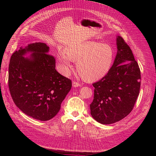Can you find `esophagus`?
Instances as JSON below:
<instances>
[{"instance_id":"obj_1","label":"esophagus","mask_w":156,"mask_h":156,"mask_svg":"<svg viewBox=\"0 0 156 156\" xmlns=\"http://www.w3.org/2000/svg\"><path fill=\"white\" fill-rule=\"evenodd\" d=\"M80 84L78 82H76V81H73V87H80Z\"/></svg>"}]
</instances>
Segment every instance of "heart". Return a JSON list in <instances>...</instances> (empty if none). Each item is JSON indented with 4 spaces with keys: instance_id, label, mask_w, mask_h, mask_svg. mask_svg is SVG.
Wrapping results in <instances>:
<instances>
[{
    "instance_id": "heart-1",
    "label": "heart",
    "mask_w": 156,
    "mask_h": 156,
    "mask_svg": "<svg viewBox=\"0 0 156 156\" xmlns=\"http://www.w3.org/2000/svg\"><path fill=\"white\" fill-rule=\"evenodd\" d=\"M114 58L112 47L105 44L88 41L60 51L57 55L62 71L65 75L71 67V61L76 62L79 73L85 80L97 81L105 76L110 71Z\"/></svg>"
}]
</instances>
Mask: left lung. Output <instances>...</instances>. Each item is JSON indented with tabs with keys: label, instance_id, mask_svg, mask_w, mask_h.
Listing matches in <instances>:
<instances>
[{
	"label": "left lung",
	"instance_id": "left-lung-1",
	"mask_svg": "<svg viewBox=\"0 0 156 156\" xmlns=\"http://www.w3.org/2000/svg\"><path fill=\"white\" fill-rule=\"evenodd\" d=\"M116 42L118 52L110 71L92 84L95 88L90 113L103 125L114 123L128 116L140 92V70L133 52L121 37H117Z\"/></svg>",
	"mask_w": 156,
	"mask_h": 156
}]
</instances>
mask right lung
I'll return each mask as SVG.
<instances>
[{
  "mask_svg": "<svg viewBox=\"0 0 156 156\" xmlns=\"http://www.w3.org/2000/svg\"><path fill=\"white\" fill-rule=\"evenodd\" d=\"M44 43L20 47L11 57L9 85L16 105L30 117L40 121L53 118L72 87L71 80L55 69L54 56ZM32 54L30 58L23 55Z\"/></svg>",
  "mask_w": 156,
  "mask_h": 156,
  "instance_id": "1",
  "label": "right lung"
}]
</instances>
